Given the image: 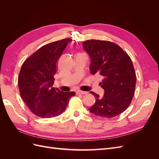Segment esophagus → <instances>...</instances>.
I'll list each match as a JSON object with an SVG mask.
<instances>
[{"label": "esophagus", "instance_id": "34e87169", "mask_svg": "<svg viewBox=\"0 0 159 159\" xmlns=\"http://www.w3.org/2000/svg\"><path fill=\"white\" fill-rule=\"evenodd\" d=\"M88 92L87 91H81V90H78L76 91V94H80V95H85V94H87Z\"/></svg>", "mask_w": 159, "mask_h": 159}]
</instances>
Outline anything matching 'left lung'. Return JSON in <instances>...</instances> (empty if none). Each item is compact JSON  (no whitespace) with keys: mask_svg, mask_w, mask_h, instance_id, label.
Wrapping results in <instances>:
<instances>
[{"mask_svg":"<svg viewBox=\"0 0 159 159\" xmlns=\"http://www.w3.org/2000/svg\"><path fill=\"white\" fill-rule=\"evenodd\" d=\"M83 46L91 57V74L102 75L99 85L105 91L102 98L90 91L95 102L89 110L102 117L117 116L131 104L135 89L136 74L131 57L109 41L88 40L83 42Z\"/></svg>","mask_w":159,"mask_h":159,"instance_id":"left-lung-1","label":"left lung"}]
</instances>
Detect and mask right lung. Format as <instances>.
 Segmentation results:
<instances>
[{"mask_svg":"<svg viewBox=\"0 0 159 159\" xmlns=\"http://www.w3.org/2000/svg\"><path fill=\"white\" fill-rule=\"evenodd\" d=\"M71 40L65 38L42 46L22 66L18 80L19 91L28 107L38 117L58 116L75 95L74 91L63 92L53 87L57 61Z\"/></svg>","mask_w":159,"mask_h":159,"instance_id":"1","label":"right lung"}]
</instances>
